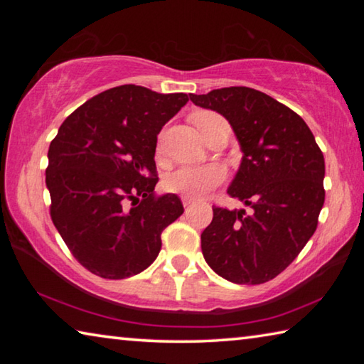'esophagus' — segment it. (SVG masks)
I'll list each match as a JSON object with an SVG mask.
<instances>
[{"label":"esophagus","mask_w":364,"mask_h":364,"mask_svg":"<svg viewBox=\"0 0 364 364\" xmlns=\"http://www.w3.org/2000/svg\"><path fill=\"white\" fill-rule=\"evenodd\" d=\"M181 200L184 207H189L191 204H194V199H191V197H181Z\"/></svg>","instance_id":"1"}]
</instances>
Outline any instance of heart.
<instances>
[{
    "label": "heart",
    "mask_w": 364,
    "mask_h": 364,
    "mask_svg": "<svg viewBox=\"0 0 364 364\" xmlns=\"http://www.w3.org/2000/svg\"><path fill=\"white\" fill-rule=\"evenodd\" d=\"M212 112H200L194 117L197 128L200 130L202 122L207 117H212ZM225 180V170L218 165H205V167H181L173 171L165 181V186L168 191L176 194H181L191 199L205 196L208 191Z\"/></svg>",
    "instance_id": "b5f03b06"
}]
</instances>
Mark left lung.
<instances>
[{"label":"left lung","instance_id":"8db88e82","mask_svg":"<svg viewBox=\"0 0 364 364\" xmlns=\"http://www.w3.org/2000/svg\"><path fill=\"white\" fill-rule=\"evenodd\" d=\"M230 122L242 160L228 194L250 213L213 207L202 254L236 284H262L284 271L316 230L324 204V157L300 115L247 86L189 95Z\"/></svg>","mask_w":364,"mask_h":364}]
</instances>
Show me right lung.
Returning <instances> with one entry per match:
<instances>
[{"label": "right lung", "instance_id": "obj_1", "mask_svg": "<svg viewBox=\"0 0 364 364\" xmlns=\"http://www.w3.org/2000/svg\"><path fill=\"white\" fill-rule=\"evenodd\" d=\"M188 95L122 85L102 91L60 125L48 151L51 218L91 273L125 279L156 260L160 234L184 212L176 194L157 196V134Z\"/></svg>", "mask_w": 364, "mask_h": 364}]
</instances>
